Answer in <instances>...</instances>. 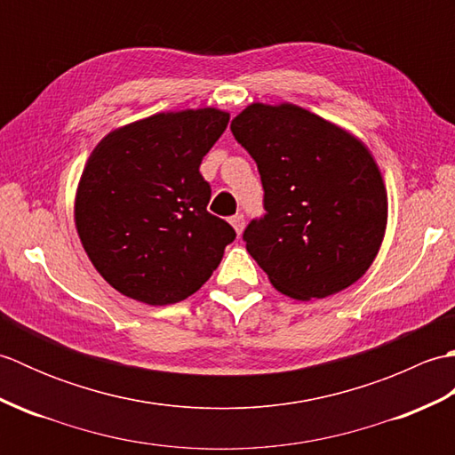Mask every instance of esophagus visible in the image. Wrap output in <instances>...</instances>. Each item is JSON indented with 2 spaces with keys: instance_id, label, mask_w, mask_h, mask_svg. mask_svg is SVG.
Masks as SVG:
<instances>
[{
  "instance_id": "34e87169",
  "label": "esophagus",
  "mask_w": 455,
  "mask_h": 455,
  "mask_svg": "<svg viewBox=\"0 0 455 455\" xmlns=\"http://www.w3.org/2000/svg\"><path fill=\"white\" fill-rule=\"evenodd\" d=\"M230 225L235 227V230H236V235H243V230H244V215H235V217H230Z\"/></svg>"
}]
</instances>
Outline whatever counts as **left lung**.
I'll list each match as a JSON object with an SVG mask.
<instances>
[{
	"mask_svg": "<svg viewBox=\"0 0 455 455\" xmlns=\"http://www.w3.org/2000/svg\"><path fill=\"white\" fill-rule=\"evenodd\" d=\"M230 131L262 178L266 215L244 243L272 285L308 301L355 283L387 227V189L365 144L293 103L248 105Z\"/></svg>",
	"mask_w": 455,
	"mask_h": 455,
	"instance_id": "left-lung-1",
	"label": "left lung"
}]
</instances>
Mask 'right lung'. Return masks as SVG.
<instances>
[{
    "mask_svg": "<svg viewBox=\"0 0 455 455\" xmlns=\"http://www.w3.org/2000/svg\"><path fill=\"white\" fill-rule=\"evenodd\" d=\"M230 115L215 108L156 113L111 131L90 154L74 220L101 277L134 301H183L220 264L235 228L207 211L201 160Z\"/></svg>",
    "mask_w": 455,
    "mask_h": 455,
    "instance_id": "right-lung-1",
    "label": "right lung"
}]
</instances>
